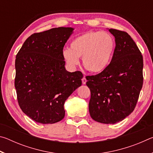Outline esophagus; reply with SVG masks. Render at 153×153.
Here are the masks:
<instances>
[{
    "mask_svg": "<svg viewBox=\"0 0 153 153\" xmlns=\"http://www.w3.org/2000/svg\"><path fill=\"white\" fill-rule=\"evenodd\" d=\"M82 84H86L87 80H86V77H85V76L83 77V78L82 79Z\"/></svg>",
    "mask_w": 153,
    "mask_h": 153,
    "instance_id": "1",
    "label": "esophagus"
}]
</instances>
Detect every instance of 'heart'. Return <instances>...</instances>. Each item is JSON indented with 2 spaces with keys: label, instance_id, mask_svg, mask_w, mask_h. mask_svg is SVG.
<instances>
[{
  "label": "heart",
  "instance_id": "obj_1",
  "mask_svg": "<svg viewBox=\"0 0 153 153\" xmlns=\"http://www.w3.org/2000/svg\"><path fill=\"white\" fill-rule=\"evenodd\" d=\"M115 42L110 33L106 32H88L77 36L71 41L70 49L63 51V57L69 67L82 64L88 71L98 74L105 71L112 61Z\"/></svg>",
  "mask_w": 153,
  "mask_h": 153
}]
</instances>
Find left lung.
Listing matches in <instances>:
<instances>
[{"label":"left lung","instance_id":"left-lung-1","mask_svg":"<svg viewBox=\"0 0 153 153\" xmlns=\"http://www.w3.org/2000/svg\"><path fill=\"white\" fill-rule=\"evenodd\" d=\"M115 49L105 71L88 76L90 90L89 112L97 122L115 123L133 112L143 84V58L128 33L115 29Z\"/></svg>","mask_w":153,"mask_h":153}]
</instances>
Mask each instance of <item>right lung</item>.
<instances>
[{
    "label": "right lung",
    "mask_w": 153,
    "mask_h": 153,
    "mask_svg": "<svg viewBox=\"0 0 153 153\" xmlns=\"http://www.w3.org/2000/svg\"><path fill=\"white\" fill-rule=\"evenodd\" d=\"M74 29L55 27L28 37L15 59V87L19 105L36 122L55 123L65 117L64 103L82 85L81 71L69 72L63 57Z\"/></svg>",
    "instance_id": "obj_1"
}]
</instances>
